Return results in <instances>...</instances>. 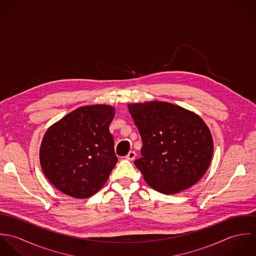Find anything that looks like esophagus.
<instances>
[{"mask_svg": "<svg viewBox=\"0 0 256 256\" xmlns=\"http://www.w3.org/2000/svg\"><path fill=\"white\" fill-rule=\"evenodd\" d=\"M136 156V152L134 150H130L126 156H125V158L128 160H133Z\"/></svg>", "mask_w": 256, "mask_h": 256, "instance_id": "obj_1", "label": "esophagus"}]
</instances>
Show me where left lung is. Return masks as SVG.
Masks as SVG:
<instances>
[{"label":"left lung","mask_w":256,"mask_h":256,"mask_svg":"<svg viewBox=\"0 0 256 256\" xmlns=\"http://www.w3.org/2000/svg\"><path fill=\"white\" fill-rule=\"evenodd\" d=\"M128 110L143 142L142 158L134 164L152 188L174 194L201 180L214 146L198 115L162 102L128 104Z\"/></svg>","instance_id":"left-lung-1"}]
</instances>
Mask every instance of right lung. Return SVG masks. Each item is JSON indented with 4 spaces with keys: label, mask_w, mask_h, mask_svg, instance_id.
<instances>
[{
    "label": "right lung",
    "mask_w": 256,
    "mask_h": 256,
    "mask_svg": "<svg viewBox=\"0 0 256 256\" xmlns=\"http://www.w3.org/2000/svg\"><path fill=\"white\" fill-rule=\"evenodd\" d=\"M110 106L76 108L53 124L40 146L44 174L58 190L88 198L108 182L117 162L110 124Z\"/></svg>",
    "instance_id": "obj_1"
}]
</instances>
